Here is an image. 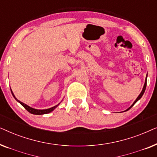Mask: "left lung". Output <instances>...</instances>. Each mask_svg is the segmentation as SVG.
<instances>
[{"instance_id":"1","label":"left lung","mask_w":157,"mask_h":157,"mask_svg":"<svg viewBox=\"0 0 157 157\" xmlns=\"http://www.w3.org/2000/svg\"><path fill=\"white\" fill-rule=\"evenodd\" d=\"M147 76H146V79H145V83H144V87H143V89H142V91H141V93H140V94H139V96H138V97H137V98H136V99L134 101V103H133V104H132V106H131L130 107H128V108L127 109H126V111H128V109H130L131 108H132V107L133 106H134V105L135 104H136V103L137 101H139V99H140V98H141V97H142V96L144 95V92H145V90H146V87H147Z\"/></svg>"}]
</instances>
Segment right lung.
<instances>
[{"mask_svg":"<svg viewBox=\"0 0 157 157\" xmlns=\"http://www.w3.org/2000/svg\"><path fill=\"white\" fill-rule=\"evenodd\" d=\"M10 91H11V94H12L14 98L17 101H18V103H20V104L22 105V106L24 107V108L26 109V110L29 111V112L32 113V114H35V115H43V114H46V113H50V112H51V111H53V110H54V109L56 108V107L59 106V105L61 104V102L62 101H61L60 102L59 104H58L57 105H56V106H54L51 107V108L46 109H33V108H32V107H31V106H28L27 104H24V103L21 102V101H19L18 99H17L16 97V96H15V95L13 94V93L11 89H10Z\"/></svg>","mask_w":157,"mask_h":157,"instance_id":"right-lung-1","label":"right lung"}]
</instances>
